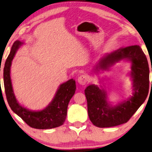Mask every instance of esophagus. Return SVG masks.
I'll use <instances>...</instances> for the list:
<instances>
[{
	"label": "esophagus",
	"instance_id": "34e87169",
	"mask_svg": "<svg viewBox=\"0 0 152 152\" xmlns=\"http://www.w3.org/2000/svg\"><path fill=\"white\" fill-rule=\"evenodd\" d=\"M77 81H78V83L81 86L86 85L88 81V77L86 75H81L80 77H79Z\"/></svg>",
	"mask_w": 152,
	"mask_h": 152
}]
</instances>
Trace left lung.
<instances>
[{"mask_svg": "<svg viewBox=\"0 0 152 152\" xmlns=\"http://www.w3.org/2000/svg\"><path fill=\"white\" fill-rule=\"evenodd\" d=\"M121 60L131 62L133 92L127 100L113 105L107 101V92L98 86L89 85L84 91L89 118L96 127H110L127 123L144 103L148 94V61L138 45L120 48L110 53H106L100 59L94 70L96 72L100 70L108 71Z\"/></svg>", "mask_w": 152, "mask_h": 152, "instance_id": "8db88e82", "label": "left lung"}]
</instances>
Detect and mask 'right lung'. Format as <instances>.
Wrapping results in <instances>:
<instances>
[{"instance_id": "obj_1", "label": "right lung", "mask_w": 152, "mask_h": 152, "mask_svg": "<svg viewBox=\"0 0 152 152\" xmlns=\"http://www.w3.org/2000/svg\"><path fill=\"white\" fill-rule=\"evenodd\" d=\"M23 45V43L20 41L15 42L4 67V86L9 105L14 113L33 128L47 129L61 126L66 117L68 105L76 91L75 81L71 79L60 84L53 100L42 110H31L22 106L18 102L14 94L10 71L13 59L17 50Z\"/></svg>"}]
</instances>
